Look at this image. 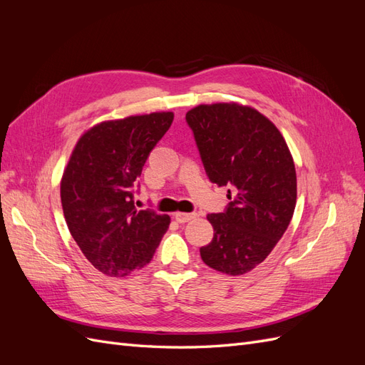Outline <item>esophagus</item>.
<instances>
[{"label":"esophagus","instance_id":"1","mask_svg":"<svg viewBox=\"0 0 365 365\" xmlns=\"http://www.w3.org/2000/svg\"><path fill=\"white\" fill-rule=\"evenodd\" d=\"M197 215L196 213H175V219H176V222H180V224H185V222H189V220H192V219H195Z\"/></svg>","mask_w":365,"mask_h":365}]
</instances>
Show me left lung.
<instances>
[{"label": "left lung", "instance_id": "obj_1", "mask_svg": "<svg viewBox=\"0 0 365 365\" xmlns=\"http://www.w3.org/2000/svg\"><path fill=\"white\" fill-rule=\"evenodd\" d=\"M208 180L230 185L222 213L208 215L215 235L200 250L205 264L230 275L256 268L288 228L297 175L280 130L236 103L200 105L185 114Z\"/></svg>", "mask_w": 365, "mask_h": 365}]
</instances>
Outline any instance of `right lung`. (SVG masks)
<instances>
[{
    "mask_svg": "<svg viewBox=\"0 0 365 365\" xmlns=\"http://www.w3.org/2000/svg\"><path fill=\"white\" fill-rule=\"evenodd\" d=\"M172 113L103 121L77 141L61 181L63 216L96 269L117 277L148 264L170 217L137 210L134 193L149 153L168 132Z\"/></svg>",
    "mask_w": 365,
    "mask_h": 365,
    "instance_id": "add662e5",
    "label": "right lung"
}]
</instances>
